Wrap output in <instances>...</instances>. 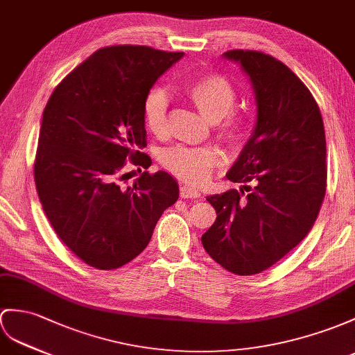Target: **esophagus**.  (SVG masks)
<instances>
[{"mask_svg": "<svg viewBox=\"0 0 355 355\" xmlns=\"http://www.w3.org/2000/svg\"><path fill=\"white\" fill-rule=\"evenodd\" d=\"M179 193H180V197H182V198H197V197H200V191H198V189H196L193 187H188V185H180Z\"/></svg>", "mask_w": 355, "mask_h": 355, "instance_id": "1", "label": "esophagus"}]
</instances>
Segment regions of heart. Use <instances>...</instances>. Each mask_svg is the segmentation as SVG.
<instances>
[{
    "label": "heart",
    "mask_w": 355,
    "mask_h": 355,
    "mask_svg": "<svg viewBox=\"0 0 355 355\" xmlns=\"http://www.w3.org/2000/svg\"><path fill=\"white\" fill-rule=\"evenodd\" d=\"M188 98L202 112L205 119L217 123L226 117L223 123V135L229 141H238L243 135V123L230 117L236 103V93L233 85L220 75H207L189 83L185 89ZM168 98L162 89H153L144 99L143 117L149 131L162 135L167 128ZM161 162L173 175L189 184H203L211 178L214 168L221 162V153L212 148H187L176 146L161 153Z\"/></svg>",
    "instance_id": "b5f03b06"
}]
</instances>
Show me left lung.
<instances>
[{
  "label": "left lung",
  "instance_id": "1",
  "mask_svg": "<svg viewBox=\"0 0 355 355\" xmlns=\"http://www.w3.org/2000/svg\"><path fill=\"white\" fill-rule=\"evenodd\" d=\"M223 58L238 63L252 83L256 123L226 175L244 185L206 198L217 220L202 244L227 271L252 275L279 262L312 229L327 187L325 131L312 93L288 66L257 51H227Z\"/></svg>",
  "mask_w": 355,
  "mask_h": 355
}]
</instances>
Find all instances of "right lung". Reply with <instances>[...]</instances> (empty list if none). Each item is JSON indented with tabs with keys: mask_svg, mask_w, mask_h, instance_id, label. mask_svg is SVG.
<instances>
[{
	"mask_svg": "<svg viewBox=\"0 0 355 355\" xmlns=\"http://www.w3.org/2000/svg\"><path fill=\"white\" fill-rule=\"evenodd\" d=\"M184 57L150 46L101 48L60 83L43 111L34 180L43 211L73 254L116 270L148 247L162 212L179 198L167 171L120 185L128 159L148 168L144 99ZM140 170V168H138ZM141 171V170H140Z\"/></svg>",
	"mask_w": 355,
	"mask_h": 355,
	"instance_id": "obj_1",
	"label": "right lung"
}]
</instances>
